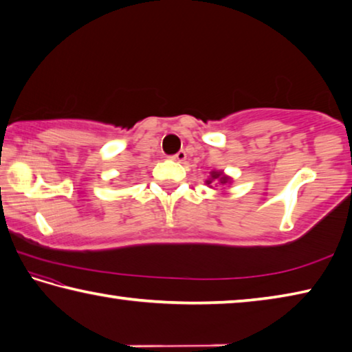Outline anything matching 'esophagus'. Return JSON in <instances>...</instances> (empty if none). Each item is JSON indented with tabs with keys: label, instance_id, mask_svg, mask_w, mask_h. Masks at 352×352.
Returning <instances> with one entry per match:
<instances>
[{
	"label": "esophagus",
	"instance_id": "esophagus-1",
	"mask_svg": "<svg viewBox=\"0 0 352 352\" xmlns=\"http://www.w3.org/2000/svg\"><path fill=\"white\" fill-rule=\"evenodd\" d=\"M171 159H173V160H177V162H184V160L187 159V153L184 151V150H181L179 153H176L175 156H173Z\"/></svg>",
	"mask_w": 352,
	"mask_h": 352
}]
</instances>
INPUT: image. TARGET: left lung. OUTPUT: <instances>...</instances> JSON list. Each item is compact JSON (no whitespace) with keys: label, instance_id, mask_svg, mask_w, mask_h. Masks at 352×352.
<instances>
[{"label":"left lung","instance_id":"left-lung-1","mask_svg":"<svg viewBox=\"0 0 352 352\" xmlns=\"http://www.w3.org/2000/svg\"><path fill=\"white\" fill-rule=\"evenodd\" d=\"M207 187H217V186H221V187H230L232 184V177L227 176L226 173L223 170H212L210 171V177L206 181Z\"/></svg>","mask_w":352,"mask_h":352}]
</instances>
